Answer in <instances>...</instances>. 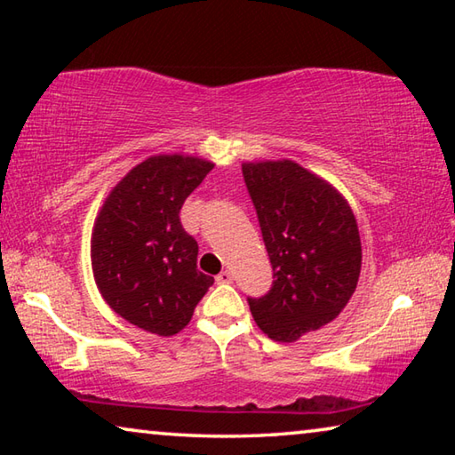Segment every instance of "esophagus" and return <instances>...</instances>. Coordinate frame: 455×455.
Returning <instances> with one entry per match:
<instances>
[{"label":"esophagus","instance_id":"obj_1","mask_svg":"<svg viewBox=\"0 0 455 455\" xmlns=\"http://www.w3.org/2000/svg\"><path fill=\"white\" fill-rule=\"evenodd\" d=\"M217 283H219V284H228V283H233V273H230V271H222V273H219V275H217Z\"/></svg>","mask_w":455,"mask_h":455}]
</instances>
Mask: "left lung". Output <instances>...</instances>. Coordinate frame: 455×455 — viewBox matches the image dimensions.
I'll return each instance as SVG.
<instances>
[{"label": "left lung", "instance_id": "left-lung-1", "mask_svg": "<svg viewBox=\"0 0 455 455\" xmlns=\"http://www.w3.org/2000/svg\"><path fill=\"white\" fill-rule=\"evenodd\" d=\"M273 265V287L249 299L252 319L275 341L292 343L333 321L361 273L355 214L341 192L295 160L243 163Z\"/></svg>", "mask_w": 455, "mask_h": 455}]
</instances>
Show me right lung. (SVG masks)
<instances>
[{
  "label": "right lung",
  "instance_id": "add662e5",
  "mask_svg": "<svg viewBox=\"0 0 455 455\" xmlns=\"http://www.w3.org/2000/svg\"><path fill=\"white\" fill-rule=\"evenodd\" d=\"M214 163L190 154H156L114 187L90 241L96 287L114 313L158 337L188 325L214 283L196 268L198 244L179 212Z\"/></svg>",
  "mask_w": 455,
  "mask_h": 455
}]
</instances>
